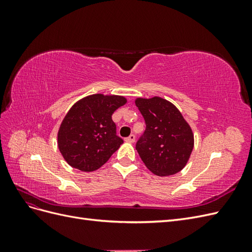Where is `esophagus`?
Segmentation results:
<instances>
[{
  "label": "esophagus",
  "mask_w": 252,
  "mask_h": 252,
  "mask_svg": "<svg viewBox=\"0 0 252 252\" xmlns=\"http://www.w3.org/2000/svg\"><path fill=\"white\" fill-rule=\"evenodd\" d=\"M125 141L128 142V143H133L135 141V135L134 134H130V135L128 136V138L125 139Z\"/></svg>",
  "instance_id": "34e87169"
}]
</instances>
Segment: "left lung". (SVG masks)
Masks as SVG:
<instances>
[{
    "mask_svg": "<svg viewBox=\"0 0 252 252\" xmlns=\"http://www.w3.org/2000/svg\"><path fill=\"white\" fill-rule=\"evenodd\" d=\"M134 103L146 122V130L135 147L143 163L158 177L180 172L194 146L188 122L171 102L161 96L136 97Z\"/></svg>",
    "mask_w": 252,
    "mask_h": 252,
    "instance_id": "8db88e82",
    "label": "left lung"
}]
</instances>
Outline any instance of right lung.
Returning a JSON list of instances; mask_svg holds the SVG:
<instances>
[{
	"mask_svg": "<svg viewBox=\"0 0 252 252\" xmlns=\"http://www.w3.org/2000/svg\"><path fill=\"white\" fill-rule=\"evenodd\" d=\"M126 103L123 95L94 94L72 105L58 131V147L68 165L91 172L108 161L123 144L111 117Z\"/></svg>",
	"mask_w": 252,
	"mask_h": 252,
	"instance_id": "obj_1",
	"label": "right lung"
}]
</instances>
